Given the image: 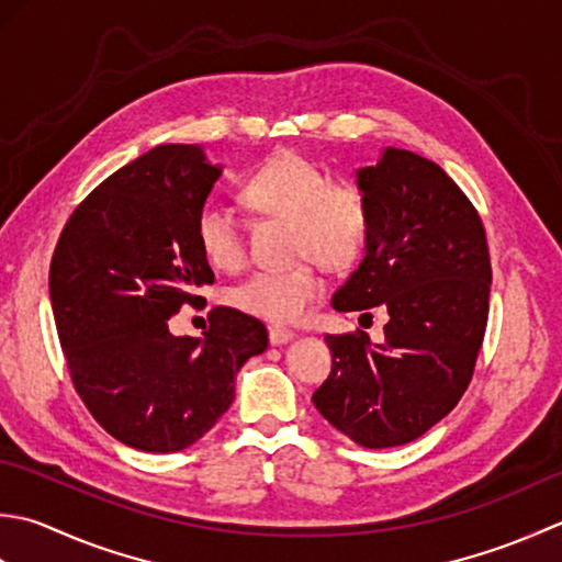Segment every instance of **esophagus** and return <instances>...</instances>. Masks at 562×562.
<instances>
[{
    "mask_svg": "<svg viewBox=\"0 0 562 562\" xmlns=\"http://www.w3.org/2000/svg\"><path fill=\"white\" fill-rule=\"evenodd\" d=\"M295 335L291 329H285V327H271L269 329V341L273 347H281V345H289V341L293 339Z\"/></svg>",
    "mask_w": 562,
    "mask_h": 562,
    "instance_id": "34e87169",
    "label": "esophagus"
}]
</instances>
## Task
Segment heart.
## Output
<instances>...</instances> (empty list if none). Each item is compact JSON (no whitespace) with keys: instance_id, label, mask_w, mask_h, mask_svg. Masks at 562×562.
<instances>
[{"instance_id":"1","label":"heart","mask_w":562,"mask_h":562,"mask_svg":"<svg viewBox=\"0 0 562 562\" xmlns=\"http://www.w3.org/2000/svg\"><path fill=\"white\" fill-rule=\"evenodd\" d=\"M251 209L293 221V243L301 257H315L329 267H347L359 257L369 235V209L351 184H329L313 159L279 153L257 167L243 184ZM196 243L217 271H239L247 261L245 235L231 209L205 203L196 217ZM325 293V279L313 265L265 269L251 273L231 291L239 313L267 323H297Z\"/></svg>"}]
</instances>
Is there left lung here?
<instances>
[{
  "label": "left lung",
  "mask_w": 562,
  "mask_h": 562,
  "mask_svg": "<svg viewBox=\"0 0 562 562\" xmlns=\"http://www.w3.org/2000/svg\"><path fill=\"white\" fill-rule=\"evenodd\" d=\"M357 187L369 209L366 255L331 307H383L385 339L327 335L331 373L313 403L363 449H391L419 439L465 393L492 269L483 221L431 159L385 147L373 167L357 169Z\"/></svg>",
  "instance_id": "1"
}]
</instances>
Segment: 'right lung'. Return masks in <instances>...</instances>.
Wrapping results in <instances>:
<instances>
[{"label": "right lung", "mask_w": 562, "mask_h": 562, "mask_svg": "<svg viewBox=\"0 0 562 562\" xmlns=\"http://www.w3.org/2000/svg\"><path fill=\"white\" fill-rule=\"evenodd\" d=\"M223 175L199 145H159L89 193L50 261V305L72 383L113 439L147 453L196 443L235 400L267 327L213 307L203 337L167 319L215 281L196 217Z\"/></svg>", "instance_id": "right-lung-1"}]
</instances>
